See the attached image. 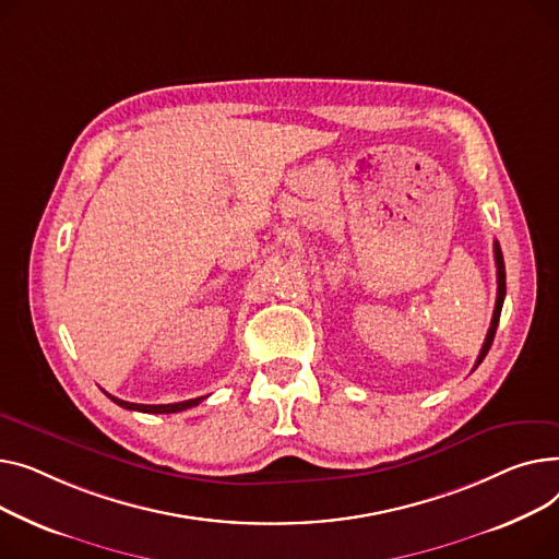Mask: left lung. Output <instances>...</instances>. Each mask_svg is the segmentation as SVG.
Returning <instances> with one entry per match:
<instances>
[{
  "mask_svg": "<svg viewBox=\"0 0 559 559\" xmlns=\"http://www.w3.org/2000/svg\"><path fill=\"white\" fill-rule=\"evenodd\" d=\"M495 261H497V305H495V313H491V324H489L485 343L480 347V354L476 358V366L474 368H478L483 364V358L487 356V352L491 347V341H495L499 318H501V309H503V298H506V264H503V252H501L499 241H495Z\"/></svg>",
  "mask_w": 559,
  "mask_h": 559,
  "instance_id": "1",
  "label": "left lung"
}]
</instances>
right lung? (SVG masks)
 <instances>
[{
  "label": "right lung",
  "mask_w": 559,
  "mask_h": 559,
  "mask_svg": "<svg viewBox=\"0 0 559 559\" xmlns=\"http://www.w3.org/2000/svg\"><path fill=\"white\" fill-rule=\"evenodd\" d=\"M108 395V392H106ZM117 406L121 408H128V411H140V413H180V411H187L191 406H199L205 397H195V400H187V402H178V404H133V402H123V400H117L112 395H108Z\"/></svg>",
  "instance_id": "1"
}]
</instances>
